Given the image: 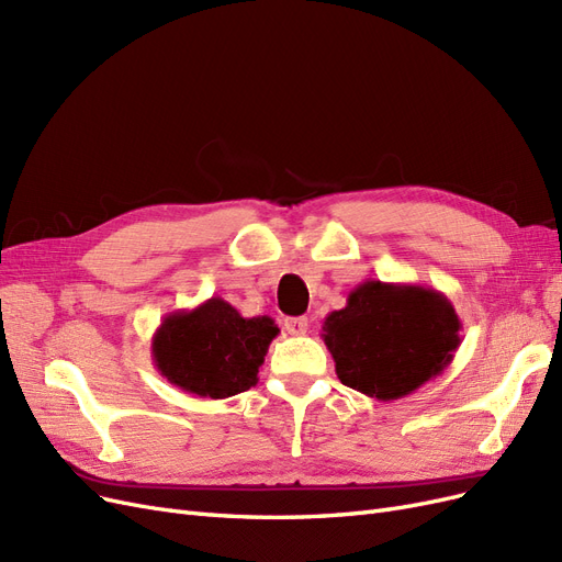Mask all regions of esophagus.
Segmentation results:
<instances>
[{
  "label": "esophagus",
  "instance_id": "1",
  "mask_svg": "<svg viewBox=\"0 0 562 562\" xmlns=\"http://www.w3.org/2000/svg\"><path fill=\"white\" fill-rule=\"evenodd\" d=\"M307 326H310V321L304 318V316L285 318V330L291 333V335H304V333H307Z\"/></svg>",
  "mask_w": 562,
  "mask_h": 562
}]
</instances>
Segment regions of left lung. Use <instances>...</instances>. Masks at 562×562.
Here are the masks:
<instances>
[{"mask_svg":"<svg viewBox=\"0 0 562 562\" xmlns=\"http://www.w3.org/2000/svg\"><path fill=\"white\" fill-rule=\"evenodd\" d=\"M452 302L434 288L363 281L323 321L342 384L378 401L413 394L443 372L462 342Z\"/></svg>","mask_w":562,"mask_h":562,"instance_id":"8db88e82","label":"left lung"}]
</instances>
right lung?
Listing matches in <instances>:
<instances>
[{"mask_svg": "<svg viewBox=\"0 0 562 562\" xmlns=\"http://www.w3.org/2000/svg\"><path fill=\"white\" fill-rule=\"evenodd\" d=\"M279 326L269 316L244 318L223 297L171 312L151 337L161 378L201 398H229L258 384Z\"/></svg>", "mask_w": 562, "mask_h": 562, "instance_id": "right-lung-1", "label": "right lung"}]
</instances>
